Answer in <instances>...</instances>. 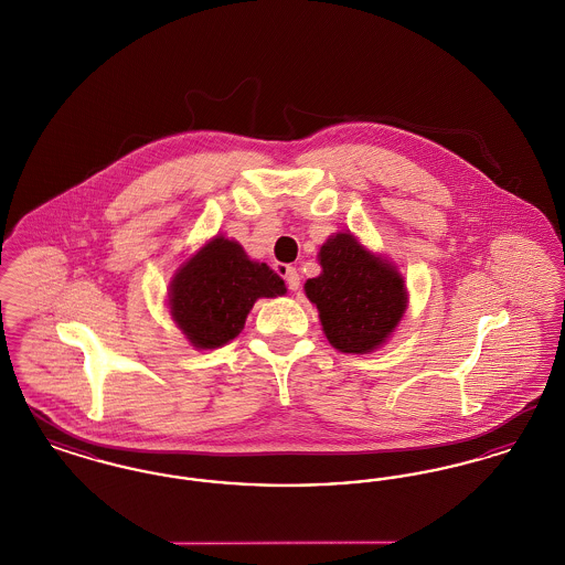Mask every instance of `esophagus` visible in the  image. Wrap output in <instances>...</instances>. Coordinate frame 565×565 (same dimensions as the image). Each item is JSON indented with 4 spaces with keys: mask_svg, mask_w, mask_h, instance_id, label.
<instances>
[{
    "mask_svg": "<svg viewBox=\"0 0 565 565\" xmlns=\"http://www.w3.org/2000/svg\"><path fill=\"white\" fill-rule=\"evenodd\" d=\"M277 273L286 279V284H288L290 290H295L296 292V290L300 288V277H298L295 267H290V265H277Z\"/></svg>",
    "mask_w": 565,
    "mask_h": 565,
    "instance_id": "esophagus-1",
    "label": "esophagus"
}]
</instances>
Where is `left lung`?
I'll use <instances>...</instances> for the list:
<instances>
[{
    "label": "left lung",
    "mask_w": 565,
    "mask_h": 565,
    "mask_svg": "<svg viewBox=\"0 0 565 565\" xmlns=\"http://www.w3.org/2000/svg\"><path fill=\"white\" fill-rule=\"evenodd\" d=\"M318 258L322 273L307 279L305 295L318 307L330 345L343 353L381 348L406 311L403 275L351 233L332 235Z\"/></svg>",
    "instance_id": "left-lung-1"
}]
</instances>
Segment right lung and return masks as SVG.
I'll use <instances>...</instances> for the list:
<instances>
[{"label": "right lung", "instance_id": "add662e5", "mask_svg": "<svg viewBox=\"0 0 565 565\" xmlns=\"http://www.w3.org/2000/svg\"><path fill=\"white\" fill-rule=\"evenodd\" d=\"M281 295L286 284L275 270L249 260L239 243L217 235L175 270L169 309L192 348L215 350L242 332L258 298Z\"/></svg>", "mask_w": 565, "mask_h": 565}]
</instances>
